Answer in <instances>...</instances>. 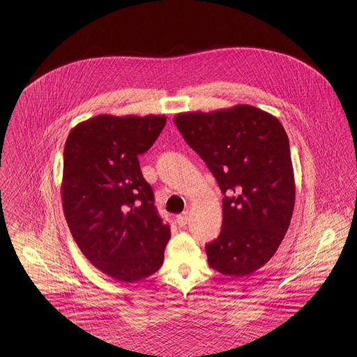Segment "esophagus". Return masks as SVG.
Instances as JSON below:
<instances>
[{
  "label": "esophagus",
  "mask_w": 357,
  "mask_h": 357,
  "mask_svg": "<svg viewBox=\"0 0 357 357\" xmlns=\"http://www.w3.org/2000/svg\"><path fill=\"white\" fill-rule=\"evenodd\" d=\"M187 220H188V215H187V213H183V214H179V215L176 217V223H178L179 226H185L187 223Z\"/></svg>",
  "instance_id": "34e87169"
}]
</instances>
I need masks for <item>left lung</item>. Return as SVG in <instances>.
I'll return each instance as SVG.
<instances>
[{
	"label": "left lung",
	"instance_id": "8db88e82",
	"mask_svg": "<svg viewBox=\"0 0 357 357\" xmlns=\"http://www.w3.org/2000/svg\"><path fill=\"white\" fill-rule=\"evenodd\" d=\"M174 123L223 194L221 234L206 245L208 265L236 278L255 273L277 252L294 208V172L282 124L248 104L181 112Z\"/></svg>",
	"mask_w": 357,
	"mask_h": 357
}]
</instances>
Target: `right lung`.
Here are the masks:
<instances>
[{"label": "right lung", "instance_id": "right-lung-1", "mask_svg": "<svg viewBox=\"0 0 357 357\" xmlns=\"http://www.w3.org/2000/svg\"><path fill=\"white\" fill-rule=\"evenodd\" d=\"M165 124V115H98L75 126L66 142L61 202L69 230L85 258L121 282L156 272L171 237L139 165Z\"/></svg>", "mask_w": 357, "mask_h": 357}]
</instances>
